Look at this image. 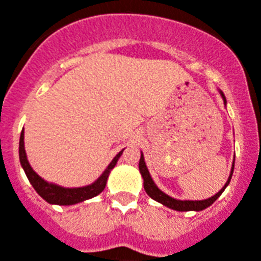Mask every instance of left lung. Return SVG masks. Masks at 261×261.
<instances>
[{
	"label": "left lung",
	"instance_id": "1",
	"mask_svg": "<svg viewBox=\"0 0 261 261\" xmlns=\"http://www.w3.org/2000/svg\"><path fill=\"white\" fill-rule=\"evenodd\" d=\"M222 94V92H221ZM223 96V100L226 103V99H225V95L222 94ZM139 170L141 173V177L144 179V189L147 192V195L151 197V199L156 200L158 203L163 204V205H166V207L171 208V210H175V211H201L204 208L210 207L211 204L215 201V200L222 195V192L225 191V188L229 185L230 179H231V175H233V170H234V165L231 167V173H230V177L227 179V182L225 184V187L222 188L221 191L218 192L217 195H214L213 197H210V199H205V200H175L170 196H167L166 193H163L161 189H158V187L153 184L152 178H151V175H149V171L145 166V162H144V156H143V153H141L140 156V162H139Z\"/></svg>",
	"mask_w": 261,
	"mask_h": 261
}]
</instances>
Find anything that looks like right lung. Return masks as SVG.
Listing matches in <instances>:
<instances>
[{"instance_id":"add662e5","label":"right lung","mask_w":261,"mask_h":261,"mask_svg":"<svg viewBox=\"0 0 261 261\" xmlns=\"http://www.w3.org/2000/svg\"><path fill=\"white\" fill-rule=\"evenodd\" d=\"M122 151L117 153L116 158L113 159L112 163L109 165L108 169L103 171V174L99 177L94 184L87 185L83 188H62L54 184L46 182L43 178H40L39 175L36 174L35 171L32 170V167L30 166V163L27 161V155H25V149H24V132L21 130L20 135V143H19V156L20 163L23 166L27 178L30 179V182L34 187L38 195L40 197H43L47 203L50 204H58V205H72V204L80 203L87 199H91L94 196L99 195L100 192L105 189L106 182H108V177L110 174V170L116 166L117 161L121 156Z\"/></svg>"}]
</instances>
